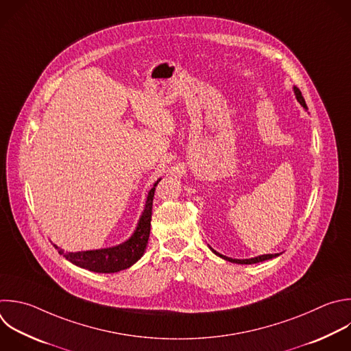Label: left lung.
Masks as SVG:
<instances>
[{
  "mask_svg": "<svg viewBox=\"0 0 351 351\" xmlns=\"http://www.w3.org/2000/svg\"><path fill=\"white\" fill-rule=\"evenodd\" d=\"M295 89V93H296V97H298V100H299V103L304 107V108H307V106H306V101H304V97L302 96V92L298 89V88H293ZM213 251V250H212ZM216 255H219L220 258H223V259H226V261H228V262H232V263H239V265H254V263H259V262H263V261H269V259H273V258H276V256H278V254H269V255H262V256H258V258H252V259H243V261H240V259H231V258H227V256H223V255H220V254H217L216 251H213Z\"/></svg>",
  "mask_w": 351,
  "mask_h": 351,
  "instance_id": "1",
  "label": "left lung"
}]
</instances>
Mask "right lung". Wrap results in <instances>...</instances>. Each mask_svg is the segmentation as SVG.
Wrapping results in <instances>:
<instances>
[{
  "label": "right lung",
  "instance_id": "obj_1",
  "mask_svg": "<svg viewBox=\"0 0 351 351\" xmlns=\"http://www.w3.org/2000/svg\"><path fill=\"white\" fill-rule=\"evenodd\" d=\"M160 180V179H158ZM150 190L146 201L145 212L138 223V227L134 232V236L121 245H117L112 248L106 250H96V251H85V252H63L58 248L59 254L63 255L67 261L95 273H117L131 267L136 263L147 245L149 234H150V224H152V209H153V198L156 186Z\"/></svg>",
  "mask_w": 351,
  "mask_h": 351
}]
</instances>
